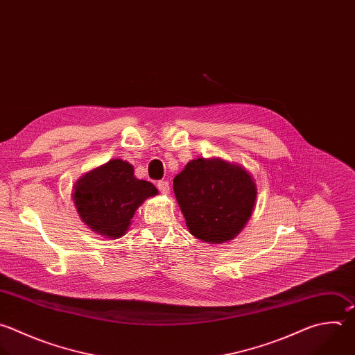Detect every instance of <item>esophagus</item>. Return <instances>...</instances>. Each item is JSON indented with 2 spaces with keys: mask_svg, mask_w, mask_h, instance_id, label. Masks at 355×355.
<instances>
[{
  "mask_svg": "<svg viewBox=\"0 0 355 355\" xmlns=\"http://www.w3.org/2000/svg\"><path fill=\"white\" fill-rule=\"evenodd\" d=\"M157 188H159V191L163 193V195H167L168 192H170V184H168V181H159L157 182Z\"/></svg>",
  "mask_w": 355,
  "mask_h": 355,
  "instance_id": "obj_1",
  "label": "esophagus"
}]
</instances>
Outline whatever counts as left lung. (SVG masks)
<instances>
[{
	"instance_id": "1",
	"label": "left lung",
	"mask_w": 355,
	"mask_h": 355,
	"mask_svg": "<svg viewBox=\"0 0 355 355\" xmlns=\"http://www.w3.org/2000/svg\"><path fill=\"white\" fill-rule=\"evenodd\" d=\"M173 184L189 232L205 243L234 239L252 214L257 187L240 166L221 159H196Z\"/></svg>"
}]
</instances>
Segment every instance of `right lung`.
Segmentation results:
<instances>
[{"label":"right lung","instance_id":"right-lung-1","mask_svg":"<svg viewBox=\"0 0 355 355\" xmlns=\"http://www.w3.org/2000/svg\"><path fill=\"white\" fill-rule=\"evenodd\" d=\"M157 195L156 187L134 175V167L114 159L87 173L73 189L80 218L97 234L116 239L124 235L141 203Z\"/></svg>","mask_w":355,"mask_h":355}]
</instances>
